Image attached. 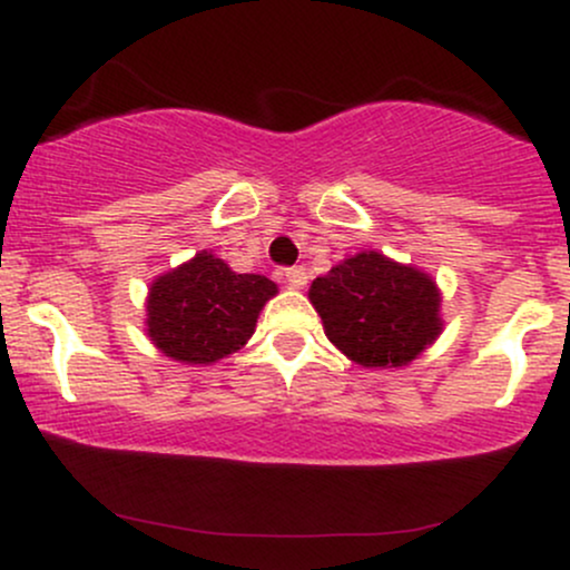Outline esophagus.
<instances>
[{
  "mask_svg": "<svg viewBox=\"0 0 570 570\" xmlns=\"http://www.w3.org/2000/svg\"><path fill=\"white\" fill-rule=\"evenodd\" d=\"M284 278H286V284L292 286V289H303V286L307 284L305 267H286Z\"/></svg>",
  "mask_w": 570,
  "mask_h": 570,
  "instance_id": "obj_1",
  "label": "esophagus"
}]
</instances>
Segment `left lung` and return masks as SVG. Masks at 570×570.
Listing matches in <instances>:
<instances>
[{
	"label": "left lung",
	"instance_id": "left-lung-1",
	"mask_svg": "<svg viewBox=\"0 0 570 570\" xmlns=\"http://www.w3.org/2000/svg\"><path fill=\"white\" fill-rule=\"evenodd\" d=\"M324 332L362 367H404L442 332L440 289L431 276L377 252L343 259L311 284Z\"/></svg>",
	"mask_w": 570,
	"mask_h": 570
}]
</instances>
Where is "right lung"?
I'll return each instance as SVG.
<instances>
[{
  "label": "right lung",
  "instance_id": "right-lung-1",
  "mask_svg": "<svg viewBox=\"0 0 570 570\" xmlns=\"http://www.w3.org/2000/svg\"><path fill=\"white\" fill-rule=\"evenodd\" d=\"M273 294L278 286L271 278L235 273L200 252L153 281L147 335L174 362L214 364L244 348Z\"/></svg>",
  "mask_w": 570,
  "mask_h": 570
}]
</instances>
